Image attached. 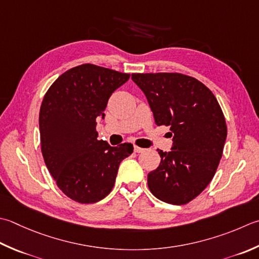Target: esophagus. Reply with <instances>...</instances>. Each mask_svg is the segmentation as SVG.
Here are the masks:
<instances>
[{
	"instance_id": "34e87169",
	"label": "esophagus",
	"mask_w": 259,
	"mask_h": 259,
	"mask_svg": "<svg viewBox=\"0 0 259 259\" xmlns=\"http://www.w3.org/2000/svg\"><path fill=\"white\" fill-rule=\"evenodd\" d=\"M134 150H135V153H143V151H145L144 148H140V147H138V146H135Z\"/></svg>"
}]
</instances>
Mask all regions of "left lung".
<instances>
[{"instance_id":"left-lung-1","label":"left lung","mask_w":259,"mask_h":259,"mask_svg":"<svg viewBox=\"0 0 259 259\" xmlns=\"http://www.w3.org/2000/svg\"><path fill=\"white\" fill-rule=\"evenodd\" d=\"M148 101L157 125H169L173 145L158 149L160 164L148 174L157 199L182 205L213 179L227 138L224 113L213 93L191 76L179 73L133 74Z\"/></svg>"}]
</instances>
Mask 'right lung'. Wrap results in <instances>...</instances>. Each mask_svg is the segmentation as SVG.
<instances>
[{
	"mask_svg": "<svg viewBox=\"0 0 259 259\" xmlns=\"http://www.w3.org/2000/svg\"><path fill=\"white\" fill-rule=\"evenodd\" d=\"M130 74L84 64L68 69L46 93L39 113L46 166L57 186L79 203H95L113 189L119 165L133 154L124 143L98 140L96 119H104L110 96Z\"/></svg>",
	"mask_w": 259,
	"mask_h": 259,
	"instance_id": "obj_1",
	"label": "right lung"
}]
</instances>
